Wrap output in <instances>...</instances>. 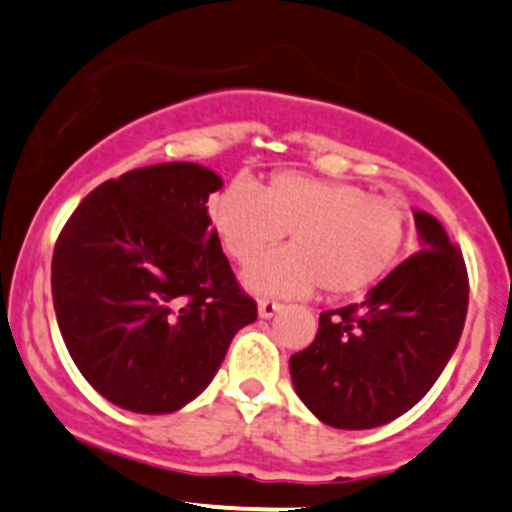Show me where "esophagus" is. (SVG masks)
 <instances>
[{
  "instance_id": "1",
  "label": "esophagus",
  "mask_w": 512,
  "mask_h": 512,
  "mask_svg": "<svg viewBox=\"0 0 512 512\" xmlns=\"http://www.w3.org/2000/svg\"><path fill=\"white\" fill-rule=\"evenodd\" d=\"M257 309H260L262 319H270V316H274L279 309H282V304H279V301H274V299H260V301H257Z\"/></svg>"
}]
</instances>
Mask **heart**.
Masks as SVG:
<instances>
[{"mask_svg":"<svg viewBox=\"0 0 512 512\" xmlns=\"http://www.w3.org/2000/svg\"><path fill=\"white\" fill-rule=\"evenodd\" d=\"M208 218L240 267L289 233V250L247 274L255 292L282 297H304L316 287L331 299L365 294L395 270L410 235V211L400 198L294 171L272 176L262 191L233 181L208 201Z\"/></svg>","mask_w":512,"mask_h":512,"instance_id":"1","label":"heart"}]
</instances>
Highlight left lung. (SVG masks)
<instances>
[{
  "label": "left lung",
  "instance_id": "left-lung-1",
  "mask_svg": "<svg viewBox=\"0 0 512 512\" xmlns=\"http://www.w3.org/2000/svg\"><path fill=\"white\" fill-rule=\"evenodd\" d=\"M422 250L360 304L324 311L314 343L289 358L306 407L338 429H373L412 410L449 363L469 309L464 255L437 218L414 213Z\"/></svg>",
  "mask_w": 512,
  "mask_h": 512
}]
</instances>
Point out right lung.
<instances>
[{"label":"right lung","mask_w":512,"mask_h":512,"mask_svg":"<svg viewBox=\"0 0 512 512\" xmlns=\"http://www.w3.org/2000/svg\"><path fill=\"white\" fill-rule=\"evenodd\" d=\"M218 174L188 161L110 179L53 247L51 292L73 363L129 412H176L257 319L208 218Z\"/></svg>","instance_id":"add662e5"}]
</instances>
